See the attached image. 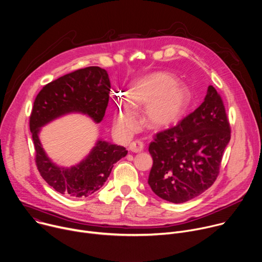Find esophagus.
I'll return each instance as SVG.
<instances>
[{
	"instance_id": "esophagus-1",
	"label": "esophagus",
	"mask_w": 262,
	"mask_h": 262,
	"mask_svg": "<svg viewBox=\"0 0 262 262\" xmlns=\"http://www.w3.org/2000/svg\"><path fill=\"white\" fill-rule=\"evenodd\" d=\"M143 147H144L143 142L140 140H136V141H133L130 143L129 149L133 152H140L143 150Z\"/></svg>"
}]
</instances>
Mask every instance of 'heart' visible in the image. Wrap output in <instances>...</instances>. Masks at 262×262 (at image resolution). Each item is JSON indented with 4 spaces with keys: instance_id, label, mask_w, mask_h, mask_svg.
<instances>
[{
    "instance_id": "1",
    "label": "heart",
    "mask_w": 262,
    "mask_h": 262,
    "mask_svg": "<svg viewBox=\"0 0 262 262\" xmlns=\"http://www.w3.org/2000/svg\"><path fill=\"white\" fill-rule=\"evenodd\" d=\"M191 102V92L178 82L176 75L158 71L147 74L133 83L127 94V105L120 104L114 114V125L123 135L137 126L133 111L144 107L143 123L151 129H163L177 124Z\"/></svg>"
}]
</instances>
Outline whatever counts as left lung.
I'll return each instance as SVG.
<instances>
[{
    "label": "left lung",
    "instance_id": "left-lung-1",
    "mask_svg": "<svg viewBox=\"0 0 262 262\" xmlns=\"http://www.w3.org/2000/svg\"><path fill=\"white\" fill-rule=\"evenodd\" d=\"M230 125L222 98L213 85L201 105L177 126L155 135L148 151V185L160 198L186 202L210 188L219 174Z\"/></svg>",
    "mask_w": 262,
    "mask_h": 262
}]
</instances>
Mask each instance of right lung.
Instances as JSON below:
<instances>
[{"label": "right lung", "instance_id": "1", "mask_svg": "<svg viewBox=\"0 0 262 262\" xmlns=\"http://www.w3.org/2000/svg\"><path fill=\"white\" fill-rule=\"evenodd\" d=\"M111 81L106 70L97 66L68 73L44 85L37 95L30 116V130L36 150V165L44 181L57 192L84 198L99 190L108 179L114 164L128 152L124 146L98 140L79 164L70 168L56 165L39 140L40 128L70 113L103 120L110 101Z\"/></svg>", "mask_w": 262, "mask_h": 262}]
</instances>
